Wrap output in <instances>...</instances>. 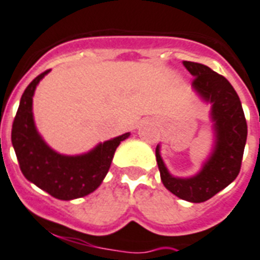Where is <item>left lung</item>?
<instances>
[{
  "label": "left lung",
  "mask_w": 260,
  "mask_h": 260,
  "mask_svg": "<svg viewBox=\"0 0 260 260\" xmlns=\"http://www.w3.org/2000/svg\"><path fill=\"white\" fill-rule=\"evenodd\" d=\"M183 65L193 76V90L211 104L214 148L202 170L191 178H176L170 174L160 155V145L156 147V161L168 191L191 203H202L231 184L239 175L247 123L239 96L229 80L199 62L183 61Z\"/></svg>",
  "instance_id": "left-lung-1"
}]
</instances>
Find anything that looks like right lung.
<instances>
[{
	"instance_id": "obj_1",
	"label": "right lung",
	"mask_w": 260,
	"mask_h": 260,
	"mask_svg": "<svg viewBox=\"0 0 260 260\" xmlns=\"http://www.w3.org/2000/svg\"><path fill=\"white\" fill-rule=\"evenodd\" d=\"M48 72L50 69L37 76L22 93L12 126V144L21 172L30 183L56 199H79L103 183L116 148L129 132L100 143L82 155L68 156L53 151L36 128L31 111L36 86Z\"/></svg>"
}]
</instances>
